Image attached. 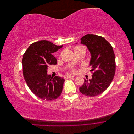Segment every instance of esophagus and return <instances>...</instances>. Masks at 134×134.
<instances>
[{
	"mask_svg": "<svg viewBox=\"0 0 134 134\" xmlns=\"http://www.w3.org/2000/svg\"><path fill=\"white\" fill-rule=\"evenodd\" d=\"M74 78V76L71 75H65L64 76V78L65 79H68V78Z\"/></svg>",
	"mask_w": 134,
	"mask_h": 134,
	"instance_id": "esophagus-1",
	"label": "esophagus"
}]
</instances>
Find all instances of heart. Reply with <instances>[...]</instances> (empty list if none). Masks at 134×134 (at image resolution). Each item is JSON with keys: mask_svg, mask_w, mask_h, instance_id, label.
Segmentation results:
<instances>
[{"mask_svg": "<svg viewBox=\"0 0 134 134\" xmlns=\"http://www.w3.org/2000/svg\"><path fill=\"white\" fill-rule=\"evenodd\" d=\"M79 47V46H77V47ZM76 47H75V48H76ZM73 71H75L73 70Z\"/></svg>", "mask_w": 134, "mask_h": 134, "instance_id": "b5f03b06", "label": "heart"}]
</instances>
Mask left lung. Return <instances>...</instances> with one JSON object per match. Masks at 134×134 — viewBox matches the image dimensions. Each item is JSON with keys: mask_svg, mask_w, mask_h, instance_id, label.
Segmentation results:
<instances>
[{"mask_svg": "<svg viewBox=\"0 0 134 134\" xmlns=\"http://www.w3.org/2000/svg\"><path fill=\"white\" fill-rule=\"evenodd\" d=\"M80 40L91 53L90 66L93 75L91 79L84 80L79 91L86 96L94 97L106 90L113 79L116 70L114 51L111 44L101 36L87 34Z\"/></svg>", "mask_w": 134, "mask_h": 134, "instance_id": "left-lung-1", "label": "left lung"}]
</instances>
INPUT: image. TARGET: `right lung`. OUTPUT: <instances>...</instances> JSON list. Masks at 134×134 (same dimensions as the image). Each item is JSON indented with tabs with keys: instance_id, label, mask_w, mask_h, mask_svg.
Returning a JSON list of instances; mask_svg holds the SVG:
<instances>
[{
	"instance_id": "obj_1",
	"label": "right lung",
	"mask_w": 134,
	"mask_h": 134,
	"mask_svg": "<svg viewBox=\"0 0 134 134\" xmlns=\"http://www.w3.org/2000/svg\"><path fill=\"white\" fill-rule=\"evenodd\" d=\"M62 47L47 40H41L32 43L23 55L24 78L34 94L43 100H54L62 92L64 79L47 74L48 66L57 64L52 53Z\"/></svg>"
}]
</instances>
